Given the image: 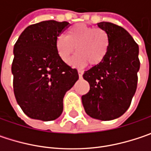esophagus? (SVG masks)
<instances>
[{"label":"esophagus","instance_id":"esophagus-1","mask_svg":"<svg viewBox=\"0 0 151 151\" xmlns=\"http://www.w3.org/2000/svg\"><path fill=\"white\" fill-rule=\"evenodd\" d=\"M78 75H79V77H80V78H82L83 71H82V70H78Z\"/></svg>","mask_w":151,"mask_h":151}]
</instances>
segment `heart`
I'll return each mask as SVG.
<instances>
[{"mask_svg": "<svg viewBox=\"0 0 151 151\" xmlns=\"http://www.w3.org/2000/svg\"><path fill=\"white\" fill-rule=\"evenodd\" d=\"M110 47V36L106 30L78 23L71 27L66 37L59 36L55 40V48L62 60L67 63L75 52L77 54L70 64L75 67H83L89 64L97 66L107 57Z\"/></svg>", "mask_w": 151, "mask_h": 151, "instance_id": "obj_1", "label": "heart"}]
</instances>
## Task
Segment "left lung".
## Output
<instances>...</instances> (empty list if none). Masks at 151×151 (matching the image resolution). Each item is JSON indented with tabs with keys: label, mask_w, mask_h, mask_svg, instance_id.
<instances>
[{
	"label": "left lung",
	"mask_w": 151,
	"mask_h": 151,
	"mask_svg": "<svg viewBox=\"0 0 151 151\" xmlns=\"http://www.w3.org/2000/svg\"><path fill=\"white\" fill-rule=\"evenodd\" d=\"M97 26L108 32L110 47L101 64L85 71L90 91L81 101L90 117L107 121L119 118L130 106L140 65L139 46L122 27L107 22Z\"/></svg>",
	"instance_id": "obj_1"
}]
</instances>
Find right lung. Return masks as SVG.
I'll list each match as a JSON object with an SVG mask.
<instances>
[{
	"label": "right lung",
	"instance_id": "right-lung-1",
	"mask_svg": "<svg viewBox=\"0 0 151 151\" xmlns=\"http://www.w3.org/2000/svg\"><path fill=\"white\" fill-rule=\"evenodd\" d=\"M69 24L54 20L32 24L15 44L12 65L15 97L31 119H58L65 92L79 79L77 70L61 60L55 48L56 38Z\"/></svg>",
	"mask_w": 151,
	"mask_h": 151
}]
</instances>
